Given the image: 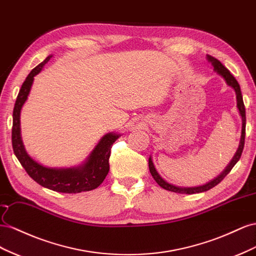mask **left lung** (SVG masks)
<instances>
[{"label": "left lung", "mask_w": 256, "mask_h": 256, "mask_svg": "<svg viewBox=\"0 0 256 256\" xmlns=\"http://www.w3.org/2000/svg\"><path fill=\"white\" fill-rule=\"evenodd\" d=\"M207 60L208 62L211 63V65L214 66V70L216 72L218 76H221L224 80L226 84L228 86H230L232 89L235 91L236 93V100H237V108H238V112L242 116V136H240V142H239V146L238 149L235 153V156H232V158L230 160V162L228 163V165L225 167V170L218 174V177H216L214 179L210 180L207 184H202V186H174L172 184H170L167 182L164 178H162V176L158 172L154 164H153L152 158H149V170L150 172L152 174L153 179L156 181V184L167 191L170 192H174V193H180V194H195V193H202V192H206L208 190L212 188L214 186H216V184H220V182L225 178L226 174H228L234 166L236 165V163L239 160L240 156H242V153L244 147V136H246V109H244V100H242V90H240V86L238 84L237 80L235 79L230 70L226 68L224 65L216 60V58L211 56H207Z\"/></svg>", "instance_id": "1"}]
</instances>
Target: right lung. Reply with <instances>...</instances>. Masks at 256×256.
I'll return each mask as SVG.
<instances>
[{
  "mask_svg": "<svg viewBox=\"0 0 256 256\" xmlns=\"http://www.w3.org/2000/svg\"><path fill=\"white\" fill-rule=\"evenodd\" d=\"M52 58L48 56L45 60L32 70L26 78L24 82L16 100L12 112V142L14 156L34 181L44 188L60 193H80L96 188L106 178L109 172V156L112 144L121 136L118 133H107L100 138L86 160L74 167H48L35 160L26 150L21 137L20 112L28 100L34 82V77L40 72L45 64Z\"/></svg>",
  "mask_w": 256,
  "mask_h": 256,
  "instance_id": "right-lung-1",
  "label": "right lung"
}]
</instances>
